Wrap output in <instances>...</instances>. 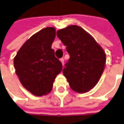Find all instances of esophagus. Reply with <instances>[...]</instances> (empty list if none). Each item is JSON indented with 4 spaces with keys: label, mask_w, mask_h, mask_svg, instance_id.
Here are the masks:
<instances>
[{
    "label": "esophagus",
    "mask_w": 124,
    "mask_h": 124,
    "mask_svg": "<svg viewBox=\"0 0 124 124\" xmlns=\"http://www.w3.org/2000/svg\"><path fill=\"white\" fill-rule=\"evenodd\" d=\"M60 60V62H61V63L62 64V65H63V64H64V59H63V58H61Z\"/></svg>",
    "instance_id": "esophagus-1"
}]
</instances>
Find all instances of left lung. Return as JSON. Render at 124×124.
Wrapping results in <instances>:
<instances>
[{
  "label": "left lung",
  "mask_w": 124,
  "mask_h": 124,
  "mask_svg": "<svg viewBox=\"0 0 124 124\" xmlns=\"http://www.w3.org/2000/svg\"><path fill=\"white\" fill-rule=\"evenodd\" d=\"M57 36L66 46L70 55L63 74L70 88L78 93L89 91L99 82L104 70V49L91 35L78 25L58 30Z\"/></svg>",
  "instance_id": "1"
}]
</instances>
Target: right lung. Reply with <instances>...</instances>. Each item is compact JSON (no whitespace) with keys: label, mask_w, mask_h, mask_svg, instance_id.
<instances>
[{"label":"right lung","mask_w":124,"mask_h":124,"mask_svg":"<svg viewBox=\"0 0 124 124\" xmlns=\"http://www.w3.org/2000/svg\"><path fill=\"white\" fill-rule=\"evenodd\" d=\"M55 38L54 27L41 29L24 43L14 59L20 83L36 96L51 91L54 80L62 70V63L51 49Z\"/></svg>","instance_id":"1"}]
</instances>
